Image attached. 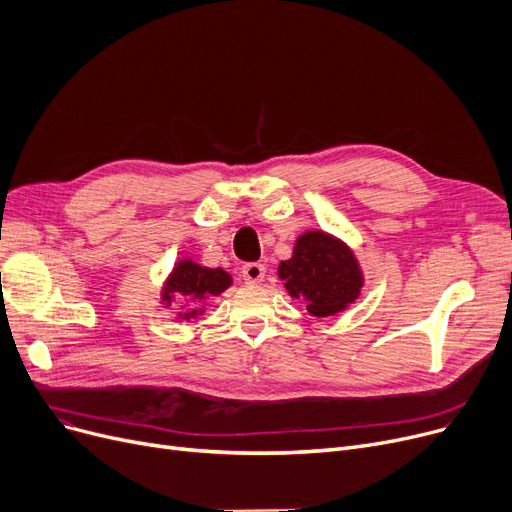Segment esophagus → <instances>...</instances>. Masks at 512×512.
Listing matches in <instances>:
<instances>
[{"instance_id":"1","label":"esophagus","mask_w":512,"mask_h":512,"mask_svg":"<svg viewBox=\"0 0 512 512\" xmlns=\"http://www.w3.org/2000/svg\"><path fill=\"white\" fill-rule=\"evenodd\" d=\"M264 273H266V269H264V264H260V262H250V264H246L241 269L243 281L250 283V285L260 283L264 279Z\"/></svg>"}]
</instances>
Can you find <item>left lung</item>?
Here are the masks:
<instances>
[{"instance_id":"obj_1","label":"left lung","mask_w":512,"mask_h":512,"mask_svg":"<svg viewBox=\"0 0 512 512\" xmlns=\"http://www.w3.org/2000/svg\"><path fill=\"white\" fill-rule=\"evenodd\" d=\"M287 294L304 300L314 319H327L350 308L364 287V273L344 239L323 229L298 235L294 250L277 266Z\"/></svg>"}]
</instances>
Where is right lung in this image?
Masks as SVG:
<instances>
[{"instance_id": "add662e5", "label": "right lung", "mask_w": 512, "mask_h": 512, "mask_svg": "<svg viewBox=\"0 0 512 512\" xmlns=\"http://www.w3.org/2000/svg\"><path fill=\"white\" fill-rule=\"evenodd\" d=\"M231 285L233 277L225 269H221V266L210 269V266H202L200 262L185 256L179 258L166 275L160 289V306L170 308L173 302H183L185 310L177 312L175 319H198V316L206 312L204 302L221 296Z\"/></svg>"}]
</instances>
